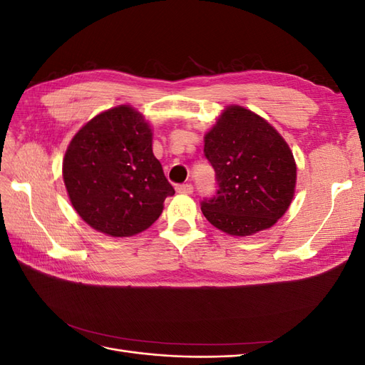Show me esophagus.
<instances>
[{"mask_svg":"<svg viewBox=\"0 0 365 365\" xmlns=\"http://www.w3.org/2000/svg\"><path fill=\"white\" fill-rule=\"evenodd\" d=\"M176 192L190 195V193H193V185L192 184H178L176 185Z\"/></svg>","mask_w":365,"mask_h":365,"instance_id":"obj_1","label":"esophagus"}]
</instances>
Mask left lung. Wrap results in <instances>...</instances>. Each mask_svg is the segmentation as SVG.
<instances>
[{
	"mask_svg": "<svg viewBox=\"0 0 365 365\" xmlns=\"http://www.w3.org/2000/svg\"><path fill=\"white\" fill-rule=\"evenodd\" d=\"M204 155L216 173V192L204 197L207 220L231 236L272 227L288 210L295 189L294 155L268 121L230 106L205 135Z\"/></svg>",
	"mask_w": 365,
	"mask_h": 365,
	"instance_id": "left-lung-1",
	"label": "left lung"
}]
</instances>
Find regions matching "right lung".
I'll return each instance as SVG.
<instances>
[{
    "mask_svg": "<svg viewBox=\"0 0 365 365\" xmlns=\"http://www.w3.org/2000/svg\"><path fill=\"white\" fill-rule=\"evenodd\" d=\"M62 172L76 212L114 237L149 228L175 193L152 152L148 123L129 106L88 121L71 140Z\"/></svg>",
    "mask_w": 365,
    "mask_h": 365,
    "instance_id": "right-lung-1",
    "label": "right lung"
}]
</instances>
